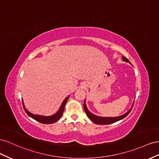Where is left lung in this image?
<instances>
[{"label":"left lung","instance_id":"1","mask_svg":"<svg viewBox=\"0 0 159 159\" xmlns=\"http://www.w3.org/2000/svg\"><path fill=\"white\" fill-rule=\"evenodd\" d=\"M122 60H123V61H125L126 62L130 63V61L125 57H122ZM133 107V105L132 106V107L130 108V109L128 112H126L125 114L122 115L121 116H119L102 117V116H97V115H94L93 114V113L90 112L88 110V108H87V106H86L85 101L84 102V109L86 114H87V115L88 116V117L89 118L90 120H91L93 122H94V123L97 124V125H110V124H112V123H114V122H115L119 121V120H120L122 119H124V118H125L126 116H127L129 114L130 112L131 111V110H132Z\"/></svg>","mask_w":159,"mask_h":159}]
</instances>
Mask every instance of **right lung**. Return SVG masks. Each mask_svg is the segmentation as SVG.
I'll return each instance as SVG.
<instances>
[{
    "label": "right lung",
    "mask_w": 159,
    "mask_h": 159,
    "mask_svg": "<svg viewBox=\"0 0 159 159\" xmlns=\"http://www.w3.org/2000/svg\"><path fill=\"white\" fill-rule=\"evenodd\" d=\"M69 96L67 97L64 101H63L62 105L59 108V110H58L55 114L52 115V116H42V115H34V114H32L30 112H29L27 111L24 105V103L23 101H22V105H23V108H24V110L26 112V113L27 115H28L30 117L33 118V119H34L35 120H37L40 123H43V124H52L54 123V122H56L57 121H58L59 120L62 115V113L64 112V109H65V107L66 103L68 101V99H69Z\"/></svg>",
    "instance_id": "add662e5"
}]
</instances>
